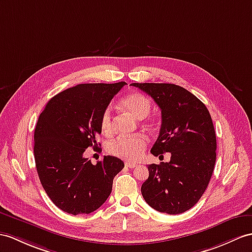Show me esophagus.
Here are the masks:
<instances>
[{"label": "esophagus", "mask_w": 252, "mask_h": 252, "mask_svg": "<svg viewBox=\"0 0 252 252\" xmlns=\"http://www.w3.org/2000/svg\"><path fill=\"white\" fill-rule=\"evenodd\" d=\"M125 165H126L127 168H134V167H137V163L131 162V161H126Z\"/></svg>", "instance_id": "1"}]
</instances>
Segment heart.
<instances>
[{"label": "heart", "mask_w": 252, "mask_h": 252, "mask_svg": "<svg viewBox=\"0 0 252 252\" xmlns=\"http://www.w3.org/2000/svg\"><path fill=\"white\" fill-rule=\"evenodd\" d=\"M122 109L132 114L137 120H143L150 114L152 109V101L142 93H131L125 96L121 100ZM100 127L103 133L110 134L114 129L113 119L111 108L108 107L102 112L100 118ZM147 140L142 134H136L131 137H119L111 141L107 146L110 154L129 159V160H137L142 156L146 149Z\"/></svg>", "instance_id": "1"}]
</instances>
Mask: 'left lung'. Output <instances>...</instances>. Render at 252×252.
I'll return each mask as SVG.
<instances>
[{
  "instance_id": "8db88e82",
  "label": "left lung",
  "mask_w": 252,
  "mask_h": 252,
  "mask_svg": "<svg viewBox=\"0 0 252 252\" xmlns=\"http://www.w3.org/2000/svg\"><path fill=\"white\" fill-rule=\"evenodd\" d=\"M161 110V127L151 153H171L169 162L149 164L141 187L146 203L160 213L188 211L206 190L216 162V133L199 98L171 83H132Z\"/></svg>"
}]
</instances>
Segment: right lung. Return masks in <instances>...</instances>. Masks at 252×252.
Returning a JSON list of instances; mask_svg holds the SVG:
<instances>
[{
    "instance_id": "obj_1",
    "label": "right lung",
    "mask_w": 252,
    "mask_h": 252,
    "mask_svg": "<svg viewBox=\"0 0 252 252\" xmlns=\"http://www.w3.org/2000/svg\"><path fill=\"white\" fill-rule=\"evenodd\" d=\"M125 84H78L52 97L39 115L34 132L36 170L48 197L65 213L99 208L124 168L118 157L105 156L93 164L83 153L98 146L101 114Z\"/></svg>"
}]
</instances>
